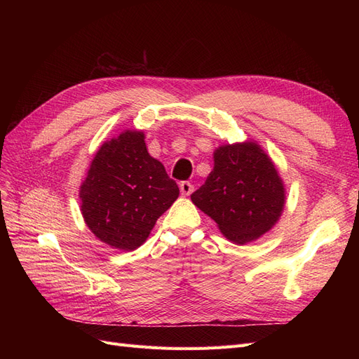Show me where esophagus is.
Returning a JSON list of instances; mask_svg holds the SVG:
<instances>
[{
  "label": "esophagus",
  "mask_w": 359,
  "mask_h": 359,
  "mask_svg": "<svg viewBox=\"0 0 359 359\" xmlns=\"http://www.w3.org/2000/svg\"><path fill=\"white\" fill-rule=\"evenodd\" d=\"M180 189H181V193L186 194V196H189V194H191L193 190H194L193 184H191L190 181H182V182L180 184Z\"/></svg>",
  "instance_id": "1"
}]
</instances>
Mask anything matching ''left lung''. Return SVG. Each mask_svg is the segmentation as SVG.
Masks as SVG:
<instances>
[{
	"instance_id": "obj_1",
	"label": "left lung",
	"mask_w": 359,
	"mask_h": 359,
	"mask_svg": "<svg viewBox=\"0 0 359 359\" xmlns=\"http://www.w3.org/2000/svg\"><path fill=\"white\" fill-rule=\"evenodd\" d=\"M191 201L227 240L245 244L276 224L285 189L271 158L257 144L244 142L215 149L214 169Z\"/></svg>"
}]
</instances>
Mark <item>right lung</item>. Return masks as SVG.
<instances>
[{
    "mask_svg": "<svg viewBox=\"0 0 359 359\" xmlns=\"http://www.w3.org/2000/svg\"><path fill=\"white\" fill-rule=\"evenodd\" d=\"M142 132L104 142L81 186V210L91 232L111 247L144 244L158 217L177 201L180 189L165 166L147 151Z\"/></svg>",
    "mask_w": 359,
    "mask_h": 359,
    "instance_id": "right-lung-1",
    "label": "right lung"
}]
</instances>
